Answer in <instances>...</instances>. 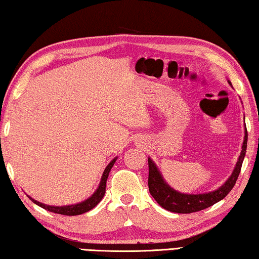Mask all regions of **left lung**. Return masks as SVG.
<instances>
[{
    "label": "left lung",
    "instance_id": "obj_1",
    "mask_svg": "<svg viewBox=\"0 0 259 259\" xmlns=\"http://www.w3.org/2000/svg\"><path fill=\"white\" fill-rule=\"evenodd\" d=\"M246 142H248V132H246L245 127V135L243 146H242V152L240 157H238V161L236 163L235 169L233 171L232 176L228 178V181H227L220 189L209 193L184 194L172 190L169 185H166V183L164 181H163L160 171L157 170L156 165L154 164V162L150 160V158H148V188L150 194H152L153 198L163 208L175 213H193L217 204L218 201L224 199L227 194L233 190L234 185H235L242 168V163H243L245 156L246 145H248Z\"/></svg>",
    "mask_w": 259,
    "mask_h": 259
}]
</instances>
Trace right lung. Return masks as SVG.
<instances>
[{
  "label": "right lung",
  "instance_id": "right-lung-1",
  "mask_svg": "<svg viewBox=\"0 0 259 259\" xmlns=\"http://www.w3.org/2000/svg\"><path fill=\"white\" fill-rule=\"evenodd\" d=\"M116 160H117V158H113V160L109 163V165H107L105 168L104 172H103L102 180H101V184H99L96 192H95L89 199H87L85 201L81 202V204L71 205V206H63V207H55V206L44 205V204H41V202L34 200V199H32V198H30V197L29 198L34 202V204L40 206V207H42L44 209L50 210V212H53V213H57V214H62V215H79V214L88 212V210L93 209L95 206H96L98 202L102 200V198L104 197L105 188H106V180H107V177H109L111 168L113 166Z\"/></svg>",
  "mask_w": 259,
  "mask_h": 259
}]
</instances>
